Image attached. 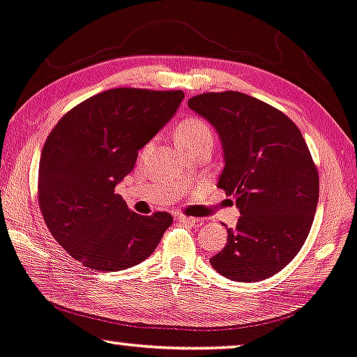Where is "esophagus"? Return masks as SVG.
<instances>
[{
    "mask_svg": "<svg viewBox=\"0 0 357 357\" xmlns=\"http://www.w3.org/2000/svg\"><path fill=\"white\" fill-rule=\"evenodd\" d=\"M179 222H183V223H189V225H199V218H194V217H183V215H179V218H178Z\"/></svg>",
    "mask_w": 357,
    "mask_h": 357,
    "instance_id": "1",
    "label": "esophagus"
}]
</instances>
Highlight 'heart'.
Here are the masks:
<instances>
[{"mask_svg":"<svg viewBox=\"0 0 357 357\" xmlns=\"http://www.w3.org/2000/svg\"><path fill=\"white\" fill-rule=\"evenodd\" d=\"M212 130L201 119H186L174 132V142L178 149L184 151L201 144H212Z\"/></svg>","mask_w":357,"mask_h":357,"instance_id":"heart-1","label":"heart"}]
</instances>
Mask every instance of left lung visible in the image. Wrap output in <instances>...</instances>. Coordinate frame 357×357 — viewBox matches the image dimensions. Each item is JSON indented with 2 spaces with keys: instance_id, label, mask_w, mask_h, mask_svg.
I'll return each mask as SVG.
<instances>
[{
  "instance_id": "8db88e82",
  "label": "left lung",
  "mask_w": 357,
  "mask_h": 357,
  "mask_svg": "<svg viewBox=\"0 0 357 357\" xmlns=\"http://www.w3.org/2000/svg\"><path fill=\"white\" fill-rule=\"evenodd\" d=\"M188 106L218 134L217 186L241 215L212 268L231 281L268 279L296 258L315 217L320 181L305 140L286 114L248 94L206 93Z\"/></svg>"
}]
</instances>
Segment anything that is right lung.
Masks as SVG:
<instances>
[{
  "instance_id": "obj_1",
  "label": "right lung",
  "mask_w": 357,
  "mask_h": 357,
  "mask_svg": "<svg viewBox=\"0 0 357 357\" xmlns=\"http://www.w3.org/2000/svg\"><path fill=\"white\" fill-rule=\"evenodd\" d=\"M183 91L114 88L66 112L39 163V204L54 238L94 271H122L153 253L173 217L129 211L116 186L168 123Z\"/></svg>"
}]
</instances>
